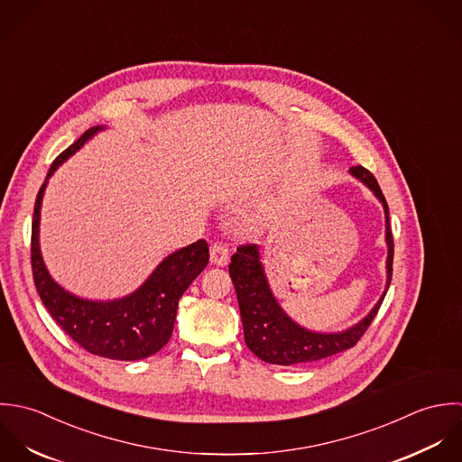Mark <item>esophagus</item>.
I'll list each match as a JSON object with an SVG mask.
<instances>
[{"mask_svg": "<svg viewBox=\"0 0 462 462\" xmlns=\"http://www.w3.org/2000/svg\"><path fill=\"white\" fill-rule=\"evenodd\" d=\"M228 257H230V254H228V246L225 243L217 241V243H214L210 246V263L212 264L226 266L228 264Z\"/></svg>", "mask_w": 462, "mask_h": 462, "instance_id": "34e87169", "label": "esophagus"}]
</instances>
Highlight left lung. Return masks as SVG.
I'll list each match as a JSON object with an SVG mask.
<instances>
[{
  "mask_svg": "<svg viewBox=\"0 0 462 462\" xmlns=\"http://www.w3.org/2000/svg\"><path fill=\"white\" fill-rule=\"evenodd\" d=\"M350 173L359 179L369 190L380 199L385 214V245H387V282L382 296L359 323L343 332H314L294 319H291L268 283L264 266L261 263V254L257 245L239 246L232 255L228 266L230 277L236 287L246 346L264 363L278 366H294L314 363L339 352H345L357 345L363 334L368 330L374 319L383 296L389 289L393 275V234L389 228V207L376 184L374 177L363 166H352Z\"/></svg>",
  "mask_w": 462,
  "mask_h": 462,
  "instance_id": "1",
  "label": "left lung"
}]
</instances>
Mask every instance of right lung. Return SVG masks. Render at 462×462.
<instances>
[{
    "label": "right lung",
    "instance_id": "1",
    "mask_svg": "<svg viewBox=\"0 0 462 462\" xmlns=\"http://www.w3.org/2000/svg\"><path fill=\"white\" fill-rule=\"evenodd\" d=\"M105 126L82 134L51 164L41 187L32 223V272L37 292L59 327L89 354L114 361H139L157 354L171 337L179 300L208 264V246L199 239L170 254L134 292L108 301H94L59 285L46 270L39 246L41 205L50 177Z\"/></svg>",
    "mask_w": 462,
    "mask_h": 462
}]
</instances>
